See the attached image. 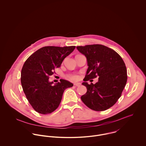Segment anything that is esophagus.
<instances>
[{"instance_id": "34e87169", "label": "esophagus", "mask_w": 146, "mask_h": 146, "mask_svg": "<svg viewBox=\"0 0 146 146\" xmlns=\"http://www.w3.org/2000/svg\"><path fill=\"white\" fill-rule=\"evenodd\" d=\"M74 85H75L76 86H80L81 85V84L80 83H78L74 84Z\"/></svg>"}]
</instances>
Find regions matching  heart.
I'll use <instances>...</instances> for the list:
<instances>
[{
    "label": "heart",
    "mask_w": 146,
    "mask_h": 146,
    "mask_svg": "<svg viewBox=\"0 0 146 146\" xmlns=\"http://www.w3.org/2000/svg\"><path fill=\"white\" fill-rule=\"evenodd\" d=\"M66 78L71 81H77L79 79V76L77 74H68L66 75Z\"/></svg>",
    "instance_id": "b5f03b06"
}]
</instances>
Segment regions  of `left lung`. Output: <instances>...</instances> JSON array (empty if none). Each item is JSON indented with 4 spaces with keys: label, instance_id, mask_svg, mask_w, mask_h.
Instances as JSON below:
<instances>
[{
    "label": "left lung",
    "instance_id": "obj_1",
    "mask_svg": "<svg viewBox=\"0 0 146 146\" xmlns=\"http://www.w3.org/2000/svg\"><path fill=\"white\" fill-rule=\"evenodd\" d=\"M87 59L88 68L84 82L98 78L93 84L83 83L87 89L81 100L88 107L103 111L113 106L121 97L127 82V71L121 56L114 50L101 44L76 46Z\"/></svg>",
    "mask_w": 146,
    "mask_h": 146
}]
</instances>
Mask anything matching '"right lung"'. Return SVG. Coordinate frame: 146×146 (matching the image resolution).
<instances>
[{"instance_id": "right-lung-1", "label": "right lung", "mask_w": 146, "mask_h": 146, "mask_svg": "<svg viewBox=\"0 0 146 146\" xmlns=\"http://www.w3.org/2000/svg\"><path fill=\"white\" fill-rule=\"evenodd\" d=\"M75 46H47L38 49L24 63L21 74L23 92L32 107L39 113L53 112L59 106L64 90L73 84L61 79L55 85L48 79Z\"/></svg>"}]
</instances>
